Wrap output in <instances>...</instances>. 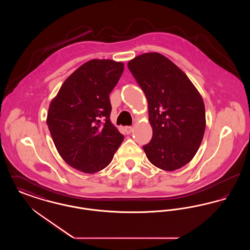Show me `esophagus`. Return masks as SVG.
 I'll return each instance as SVG.
<instances>
[{
	"label": "esophagus",
	"mask_w": 250,
	"mask_h": 250,
	"mask_svg": "<svg viewBox=\"0 0 250 250\" xmlns=\"http://www.w3.org/2000/svg\"><path fill=\"white\" fill-rule=\"evenodd\" d=\"M132 130H133L132 126H125V131L126 134H130Z\"/></svg>",
	"instance_id": "1"
}]
</instances>
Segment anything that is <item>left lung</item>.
Listing matches in <instances>:
<instances>
[{
    "mask_svg": "<svg viewBox=\"0 0 250 250\" xmlns=\"http://www.w3.org/2000/svg\"><path fill=\"white\" fill-rule=\"evenodd\" d=\"M148 101L151 142L143 146L149 161L172 171L198 152L206 119L202 95L188 77L164 55L144 53L127 62Z\"/></svg>",
    "mask_w": 250,
    "mask_h": 250,
    "instance_id": "obj_1",
    "label": "left lung"
}]
</instances>
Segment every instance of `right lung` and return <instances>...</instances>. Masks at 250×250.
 I'll use <instances>...</instances> for the list:
<instances>
[{
	"instance_id": "right-lung-1",
	"label": "right lung",
	"mask_w": 250,
	"mask_h": 250,
	"mask_svg": "<svg viewBox=\"0 0 250 250\" xmlns=\"http://www.w3.org/2000/svg\"><path fill=\"white\" fill-rule=\"evenodd\" d=\"M124 71L113 60L86 62L64 81L48 107L47 125L62 158L95 173L111 162L124 136L109 119V94Z\"/></svg>"
}]
</instances>
